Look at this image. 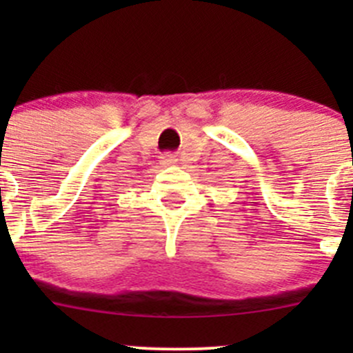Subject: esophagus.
Returning <instances> with one entry per match:
<instances>
[{"mask_svg":"<svg viewBox=\"0 0 353 353\" xmlns=\"http://www.w3.org/2000/svg\"><path fill=\"white\" fill-rule=\"evenodd\" d=\"M160 163H162V165H176L177 159H176V155H172V154H163L162 157H160Z\"/></svg>","mask_w":353,"mask_h":353,"instance_id":"obj_1","label":"esophagus"}]
</instances>
